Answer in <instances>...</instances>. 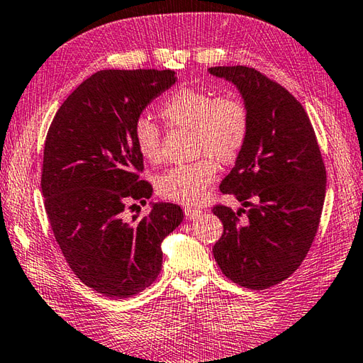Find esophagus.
<instances>
[{
	"mask_svg": "<svg viewBox=\"0 0 363 363\" xmlns=\"http://www.w3.org/2000/svg\"><path fill=\"white\" fill-rule=\"evenodd\" d=\"M184 214H186L187 218H195L201 214V209L198 208H191V206H187V208H184Z\"/></svg>",
	"mask_w": 363,
	"mask_h": 363,
	"instance_id": "obj_1",
	"label": "esophagus"
}]
</instances>
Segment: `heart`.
I'll return each mask as SVG.
<instances>
[{"mask_svg": "<svg viewBox=\"0 0 363 363\" xmlns=\"http://www.w3.org/2000/svg\"><path fill=\"white\" fill-rule=\"evenodd\" d=\"M162 119L174 129H190L189 163L174 165L157 179L162 198L182 204H195L216 179V162L231 163L247 145L250 133V113L236 94H218L209 89L179 88L162 102ZM133 143L147 162L162 159L160 129L151 119L141 116L133 124Z\"/></svg>", "mask_w": 363, "mask_h": 363, "instance_id": "obj_1", "label": "heart"}]
</instances>
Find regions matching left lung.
I'll return each instance as SVG.
<instances>
[{
    "mask_svg": "<svg viewBox=\"0 0 363 363\" xmlns=\"http://www.w3.org/2000/svg\"><path fill=\"white\" fill-rule=\"evenodd\" d=\"M209 72L236 84L250 113L247 145L220 184L247 209L212 208L223 223L212 253L226 279L266 289L288 279L313 244L328 181L324 160L307 111L281 84L247 66Z\"/></svg>",
    "mask_w": 363,
    "mask_h": 363,
    "instance_id": "1",
    "label": "left lung"
}]
</instances>
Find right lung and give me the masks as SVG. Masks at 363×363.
<instances>
[{"mask_svg": "<svg viewBox=\"0 0 363 363\" xmlns=\"http://www.w3.org/2000/svg\"><path fill=\"white\" fill-rule=\"evenodd\" d=\"M174 82L169 69L99 70L62 102L47 132L40 187L50 226L77 279L111 299L152 285L162 240L184 218L173 203L154 204L143 218L125 214L152 195L140 179L133 124Z\"/></svg>", "mask_w": 363, "mask_h": 363, "instance_id": "obj_1", "label": "right lung"}]
</instances>
